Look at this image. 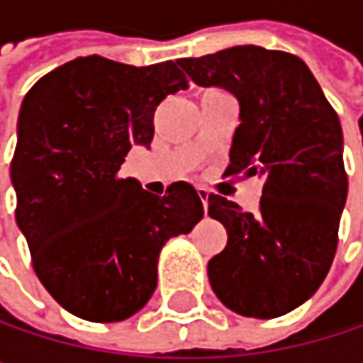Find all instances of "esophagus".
<instances>
[{"mask_svg": "<svg viewBox=\"0 0 363 363\" xmlns=\"http://www.w3.org/2000/svg\"><path fill=\"white\" fill-rule=\"evenodd\" d=\"M197 195H199V199H201V203H203V208H206V203H208V191L206 189H197Z\"/></svg>", "mask_w": 363, "mask_h": 363, "instance_id": "obj_1", "label": "esophagus"}]
</instances>
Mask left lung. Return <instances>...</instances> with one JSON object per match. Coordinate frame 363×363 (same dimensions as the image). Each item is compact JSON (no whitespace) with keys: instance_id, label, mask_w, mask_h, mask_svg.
<instances>
[{"instance_id":"left-lung-1","label":"left lung","mask_w":363,"mask_h":363,"mask_svg":"<svg viewBox=\"0 0 363 363\" xmlns=\"http://www.w3.org/2000/svg\"><path fill=\"white\" fill-rule=\"evenodd\" d=\"M177 62L197 86L225 88L240 103L225 174L262 179L256 216L208 197V214L229 235L208 262L210 286L240 315L279 318L315 294L334 260L347 201L338 115L309 67L286 52L235 45Z\"/></svg>"}]
</instances>
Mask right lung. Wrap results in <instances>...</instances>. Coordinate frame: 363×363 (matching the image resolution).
<instances>
[{"instance_id":"obj_1","label":"right lung","mask_w":363,"mask_h":363,"mask_svg":"<svg viewBox=\"0 0 363 363\" xmlns=\"http://www.w3.org/2000/svg\"><path fill=\"white\" fill-rule=\"evenodd\" d=\"M184 88L172 60L132 67L86 56L43 75L23 101L10 168L16 223L43 288L82 320L140 311L164 244L203 216L189 182L160 197L119 177L128 151L151 145L155 107Z\"/></svg>"}]
</instances>
